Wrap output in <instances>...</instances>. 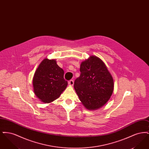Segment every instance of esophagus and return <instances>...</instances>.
Masks as SVG:
<instances>
[{
    "instance_id": "34e87169",
    "label": "esophagus",
    "mask_w": 149,
    "mask_h": 149,
    "mask_svg": "<svg viewBox=\"0 0 149 149\" xmlns=\"http://www.w3.org/2000/svg\"><path fill=\"white\" fill-rule=\"evenodd\" d=\"M68 83H69V85H74V80H69V81H68Z\"/></svg>"
}]
</instances>
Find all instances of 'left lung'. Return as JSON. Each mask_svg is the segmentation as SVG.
I'll list each match as a JSON object with an SVG mask.
<instances>
[{
    "label": "left lung",
    "instance_id": "left-lung-1",
    "mask_svg": "<svg viewBox=\"0 0 149 149\" xmlns=\"http://www.w3.org/2000/svg\"><path fill=\"white\" fill-rule=\"evenodd\" d=\"M80 75L74 81V88L83 104L94 110L104 106L113 91V80L105 64L92 56L82 62Z\"/></svg>",
    "mask_w": 149,
    "mask_h": 149
}]
</instances>
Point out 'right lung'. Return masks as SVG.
Here are the masks:
<instances>
[{"label": "right lung", "mask_w": 149, "mask_h": 149, "mask_svg": "<svg viewBox=\"0 0 149 149\" xmlns=\"http://www.w3.org/2000/svg\"><path fill=\"white\" fill-rule=\"evenodd\" d=\"M64 74V70L57 65L55 60L44 59L33 79L36 95L43 103H50L58 98L68 85Z\"/></svg>", "instance_id": "add662e5"}]
</instances>
